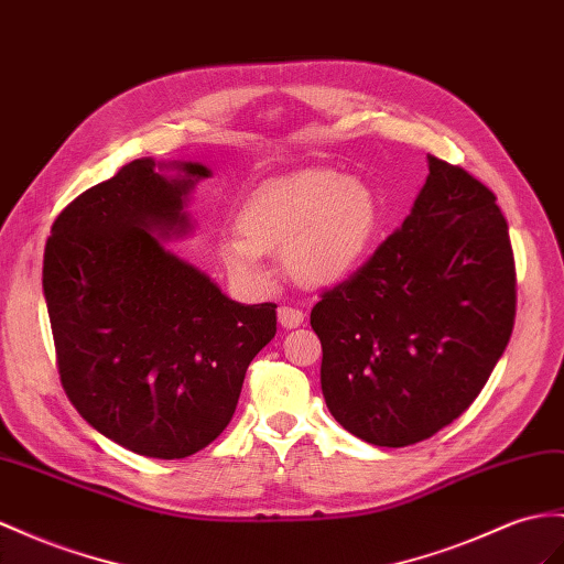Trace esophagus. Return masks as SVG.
<instances>
[{"mask_svg": "<svg viewBox=\"0 0 564 564\" xmlns=\"http://www.w3.org/2000/svg\"><path fill=\"white\" fill-rule=\"evenodd\" d=\"M302 322H305V314L297 307H279V324L283 328H297Z\"/></svg>", "mask_w": 564, "mask_h": 564, "instance_id": "34e87169", "label": "esophagus"}]
</instances>
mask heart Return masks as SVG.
<instances>
[{
	"mask_svg": "<svg viewBox=\"0 0 564 564\" xmlns=\"http://www.w3.org/2000/svg\"><path fill=\"white\" fill-rule=\"evenodd\" d=\"M379 224L381 207L369 185L338 171H305L259 187L238 212L240 234H224L216 252L242 291L259 293L271 283L269 252H283L300 285L326 288L365 262Z\"/></svg>",
	"mask_w": 564,
	"mask_h": 564,
	"instance_id": "1",
	"label": "heart"
}]
</instances>
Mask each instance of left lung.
Wrapping results in <instances>:
<instances>
[{
	"mask_svg": "<svg viewBox=\"0 0 564 564\" xmlns=\"http://www.w3.org/2000/svg\"><path fill=\"white\" fill-rule=\"evenodd\" d=\"M426 159L408 219L310 316L328 412L381 447L457 420L514 326V254L496 195L465 169Z\"/></svg>",
	"mask_w": 564,
	"mask_h": 564,
	"instance_id": "8db88e82",
	"label": "left lung"
}]
</instances>
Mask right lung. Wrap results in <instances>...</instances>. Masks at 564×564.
Segmentation results:
<instances>
[{"mask_svg":"<svg viewBox=\"0 0 564 564\" xmlns=\"http://www.w3.org/2000/svg\"><path fill=\"white\" fill-rule=\"evenodd\" d=\"M135 159L56 216L45 291L56 367L74 408L126 451L181 459L228 426L276 305H240L154 239L185 236V199L212 171Z\"/></svg>","mask_w":564,"mask_h":564,"instance_id":"add662e5","label":"right lung"}]
</instances>
